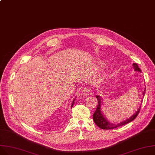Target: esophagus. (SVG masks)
I'll return each mask as SVG.
<instances>
[{"label": "esophagus", "mask_w": 155, "mask_h": 155, "mask_svg": "<svg viewBox=\"0 0 155 155\" xmlns=\"http://www.w3.org/2000/svg\"><path fill=\"white\" fill-rule=\"evenodd\" d=\"M81 95H83L84 96H88L89 95H91L90 89L88 87L84 88L81 91Z\"/></svg>", "instance_id": "esophagus-1"}]
</instances>
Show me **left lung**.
Returning <instances> with one entry per match:
<instances>
[{
	"mask_svg": "<svg viewBox=\"0 0 155 155\" xmlns=\"http://www.w3.org/2000/svg\"><path fill=\"white\" fill-rule=\"evenodd\" d=\"M133 65L134 68H135V70L141 71L140 68L138 67L137 64L134 63ZM145 90H144V92L143 94V96H145ZM96 98L98 100V105H97L96 111L94 113V115H93V118H94V121L95 123V124L99 128H100L101 129H104V130L114 129V128H118L119 127L125 125V124H127V123L132 121L133 120H134L137 118V117L139 114L140 109H141V107L140 105V107L138 109V110L135 113H134V114L130 118L127 119V120H125L124 121H122L119 123H110L108 121H107L106 120V118H105L104 116L103 115V113H101V106L103 105H102L103 104L102 98L99 95H97Z\"/></svg>",
	"mask_w": 155,
	"mask_h": 155,
	"instance_id": "8db88e82",
	"label": "left lung"
}]
</instances>
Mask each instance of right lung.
I'll use <instances>...</instances> for the list:
<instances>
[{
	"label": "right lung",
	"instance_id": "right-lung-1",
	"mask_svg": "<svg viewBox=\"0 0 155 155\" xmlns=\"http://www.w3.org/2000/svg\"><path fill=\"white\" fill-rule=\"evenodd\" d=\"M75 98L73 100V101H72V104H71V108H72V107H73L74 106V103H75Z\"/></svg>",
	"mask_w": 155,
	"mask_h": 155
}]
</instances>
